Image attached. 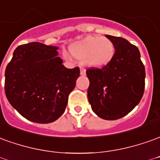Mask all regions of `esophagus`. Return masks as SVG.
Here are the masks:
<instances>
[{
    "label": "esophagus",
    "mask_w": 160,
    "mask_h": 160,
    "mask_svg": "<svg viewBox=\"0 0 160 160\" xmlns=\"http://www.w3.org/2000/svg\"><path fill=\"white\" fill-rule=\"evenodd\" d=\"M80 74L81 75H85L86 74V69L84 68H80Z\"/></svg>",
    "instance_id": "esophagus-1"
}]
</instances>
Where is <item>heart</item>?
I'll use <instances>...</instances> for the list:
<instances>
[{
	"mask_svg": "<svg viewBox=\"0 0 160 160\" xmlns=\"http://www.w3.org/2000/svg\"><path fill=\"white\" fill-rule=\"evenodd\" d=\"M70 52L72 56L86 61L89 66L104 67L114 56L115 46L108 38L89 36L71 46Z\"/></svg>",
	"mask_w": 160,
	"mask_h": 160,
	"instance_id": "1",
	"label": "heart"
}]
</instances>
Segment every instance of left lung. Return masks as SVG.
Wrapping results in <instances>:
<instances>
[{"label":"left lung","instance_id":"8db88e82","mask_svg":"<svg viewBox=\"0 0 160 160\" xmlns=\"http://www.w3.org/2000/svg\"><path fill=\"white\" fill-rule=\"evenodd\" d=\"M115 46L114 56L100 68L87 70L88 98L99 118L114 120L128 114L140 101L146 71L136 46L126 39L106 35Z\"/></svg>","mask_w":160,"mask_h":160}]
</instances>
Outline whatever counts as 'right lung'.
<instances>
[{
	"instance_id": "right-lung-1",
	"label": "right lung",
	"mask_w": 160,
	"mask_h": 160,
	"mask_svg": "<svg viewBox=\"0 0 160 160\" xmlns=\"http://www.w3.org/2000/svg\"><path fill=\"white\" fill-rule=\"evenodd\" d=\"M57 47L40 42L21 45L5 70V93L12 107L30 121L47 124L65 112L80 68H65Z\"/></svg>"
}]
</instances>
